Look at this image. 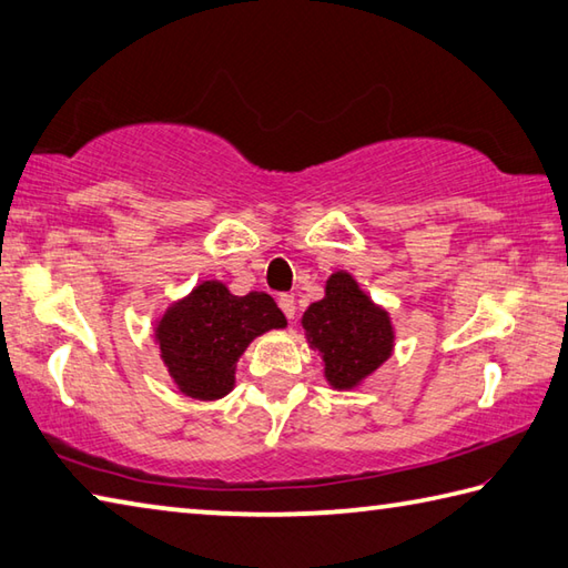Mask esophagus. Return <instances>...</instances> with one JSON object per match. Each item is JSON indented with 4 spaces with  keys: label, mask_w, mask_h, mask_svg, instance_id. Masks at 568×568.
I'll use <instances>...</instances> for the list:
<instances>
[{
    "label": "esophagus",
    "mask_w": 568,
    "mask_h": 568,
    "mask_svg": "<svg viewBox=\"0 0 568 568\" xmlns=\"http://www.w3.org/2000/svg\"><path fill=\"white\" fill-rule=\"evenodd\" d=\"M277 305H281V310H283V315L287 317V320H295V313H297V307H295V297L293 295H281L277 297Z\"/></svg>",
    "instance_id": "esophagus-1"
}]
</instances>
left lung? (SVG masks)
I'll return each mask as SVG.
<instances>
[{"label":"left lung","mask_w":568,"mask_h":568,"mask_svg":"<svg viewBox=\"0 0 568 568\" xmlns=\"http://www.w3.org/2000/svg\"><path fill=\"white\" fill-rule=\"evenodd\" d=\"M307 344L322 354L332 388L349 392L394 352V325L347 271L327 277L325 297L303 315Z\"/></svg>","instance_id":"8db88e82"}]
</instances>
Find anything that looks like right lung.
Masks as SVG:
<instances>
[{
	"instance_id": "1",
	"label": "right lung",
	"mask_w": 568,
	"mask_h": 568,
	"mask_svg": "<svg viewBox=\"0 0 568 568\" xmlns=\"http://www.w3.org/2000/svg\"><path fill=\"white\" fill-rule=\"evenodd\" d=\"M285 325L271 295H233L224 283L204 281L166 307L154 339L180 392L199 402H216L236 384V362L248 344Z\"/></svg>"
}]
</instances>
